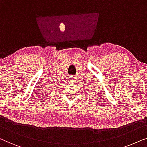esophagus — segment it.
Segmentation results:
<instances>
[{
  "label": "esophagus",
  "mask_w": 147,
  "mask_h": 147,
  "mask_svg": "<svg viewBox=\"0 0 147 147\" xmlns=\"http://www.w3.org/2000/svg\"><path fill=\"white\" fill-rule=\"evenodd\" d=\"M70 78V79H71V80H74V79H75V77H74V76H70V77H69Z\"/></svg>",
  "instance_id": "esophagus-1"
}]
</instances>
